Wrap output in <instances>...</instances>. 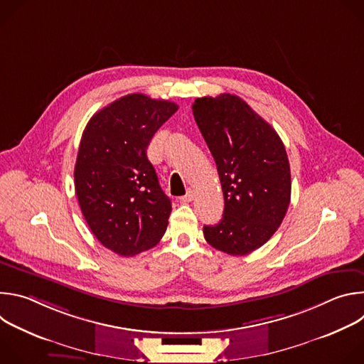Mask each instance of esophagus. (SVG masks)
<instances>
[{
  "instance_id": "1",
  "label": "esophagus",
  "mask_w": 364,
  "mask_h": 364,
  "mask_svg": "<svg viewBox=\"0 0 364 364\" xmlns=\"http://www.w3.org/2000/svg\"><path fill=\"white\" fill-rule=\"evenodd\" d=\"M193 198H194V190H193V188H188L187 193H186V196L181 197V201H183V203H190Z\"/></svg>"
}]
</instances>
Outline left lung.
Masks as SVG:
<instances>
[{
    "mask_svg": "<svg viewBox=\"0 0 364 364\" xmlns=\"http://www.w3.org/2000/svg\"><path fill=\"white\" fill-rule=\"evenodd\" d=\"M191 108L225 198L222 220L204 226V237L232 256L247 255L271 239L288 210L291 171L284 142L236 95L197 97Z\"/></svg>",
    "mask_w": 364,
    "mask_h": 364,
    "instance_id": "1",
    "label": "left lung"
}]
</instances>
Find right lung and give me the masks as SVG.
Returning a JSON list of instances; mask_svg holds the SVG:
<instances>
[{"label": "right lung", "mask_w": 364, "mask_h": 364, "mask_svg": "<svg viewBox=\"0 0 364 364\" xmlns=\"http://www.w3.org/2000/svg\"><path fill=\"white\" fill-rule=\"evenodd\" d=\"M178 109L174 102L131 93L87 122L75 166L80 210L96 239L121 256H134L164 236L171 200L146 159L159 128Z\"/></svg>", "instance_id": "add662e5"}]
</instances>
